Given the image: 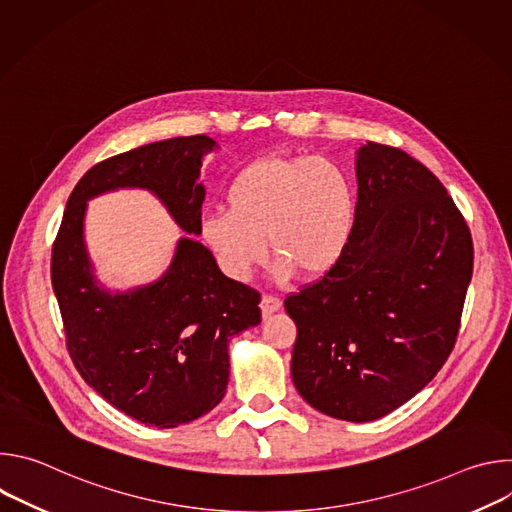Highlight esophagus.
<instances>
[{"mask_svg": "<svg viewBox=\"0 0 512 512\" xmlns=\"http://www.w3.org/2000/svg\"><path fill=\"white\" fill-rule=\"evenodd\" d=\"M279 308H281V300H279V298H275V296H271V294H265V296L261 298V312H263V318L271 316V314L277 312Z\"/></svg>", "mask_w": 512, "mask_h": 512, "instance_id": "obj_1", "label": "esophagus"}]
</instances>
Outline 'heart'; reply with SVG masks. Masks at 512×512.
I'll use <instances>...</instances> for the list:
<instances>
[{"label": "heart", "instance_id": "1", "mask_svg": "<svg viewBox=\"0 0 512 512\" xmlns=\"http://www.w3.org/2000/svg\"><path fill=\"white\" fill-rule=\"evenodd\" d=\"M354 225V194L344 172L322 158H263L227 188V210L210 212L202 237L223 269L247 279L265 259L277 273L306 279L328 273L342 257Z\"/></svg>", "mask_w": 512, "mask_h": 512}]
</instances>
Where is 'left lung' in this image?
Wrapping results in <instances>:
<instances>
[{
	"label": "left lung",
	"mask_w": 512,
	"mask_h": 512,
	"mask_svg": "<svg viewBox=\"0 0 512 512\" xmlns=\"http://www.w3.org/2000/svg\"><path fill=\"white\" fill-rule=\"evenodd\" d=\"M348 245L285 298L298 326L291 379L318 411L373 421L417 395L454 350L474 245L452 196L421 162L369 141L356 158Z\"/></svg>",
	"instance_id": "left-lung-1"
}]
</instances>
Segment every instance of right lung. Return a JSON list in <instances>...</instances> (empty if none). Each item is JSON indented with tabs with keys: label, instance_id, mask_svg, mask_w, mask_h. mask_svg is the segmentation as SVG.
Returning <instances> with one entry per match:
<instances>
[{
	"label": "right lung",
	"instance_id": "obj_1",
	"mask_svg": "<svg viewBox=\"0 0 512 512\" xmlns=\"http://www.w3.org/2000/svg\"><path fill=\"white\" fill-rule=\"evenodd\" d=\"M214 145L206 135L174 137L95 164L70 192L52 243L50 279L72 362L105 401L150 427H178L221 403L229 340L261 322V294L223 275L204 245L182 239L162 279L113 296L91 273L83 216L89 198L137 186L200 235V160Z\"/></svg>",
	"mask_w": 512,
	"mask_h": 512
}]
</instances>
